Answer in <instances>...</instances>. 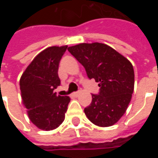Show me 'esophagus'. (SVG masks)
Listing matches in <instances>:
<instances>
[{
  "mask_svg": "<svg viewBox=\"0 0 158 158\" xmlns=\"http://www.w3.org/2000/svg\"><path fill=\"white\" fill-rule=\"evenodd\" d=\"M80 94V91H76V92H73V95L74 96H78Z\"/></svg>",
  "mask_w": 158,
  "mask_h": 158,
  "instance_id": "esophagus-1",
  "label": "esophagus"
}]
</instances>
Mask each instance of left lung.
<instances>
[{
    "label": "left lung",
    "instance_id": "obj_1",
    "mask_svg": "<svg viewBox=\"0 0 158 158\" xmlns=\"http://www.w3.org/2000/svg\"><path fill=\"white\" fill-rule=\"evenodd\" d=\"M71 54L85 68L89 79L98 83V95L85 108L89 121L100 127L116 123L124 114L134 91L135 73L131 62L114 49L102 43L70 46Z\"/></svg>",
    "mask_w": 158,
    "mask_h": 158
}]
</instances>
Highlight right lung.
<instances>
[{"mask_svg": "<svg viewBox=\"0 0 158 158\" xmlns=\"http://www.w3.org/2000/svg\"><path fill=\"white\" fill-rule=\"evenodd\" d=\"M68 45L48 47L36 56L20 79V90L28 115L39 129H56L65 118L69 96H56L58 67Z\"/></svg>", "mask_w": 158, "mask_h": 158, "instance_id": "right-lung-1", "label": "right lung"}]
</instances>
